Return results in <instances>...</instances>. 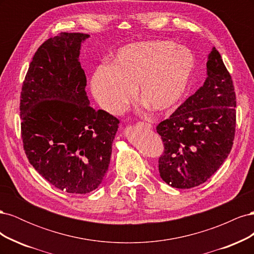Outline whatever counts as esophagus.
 <instances>
[{
    "mask_svg": "<svg viewBox=\"0 0 254 254\" xmlns=\"http://www.w3.org/2000/svg\"><path fill=\"white\" fill-rule=\"evenodd\" d=\"M140 124H141V125H145V126H147L148 128H150V126H151L150 124H148V123H144V122H140Z\"/></svg>",
    "mask_w": 254,
    "mask_h": 254,
    "instance_id": "34e87169",
    "label": "esophagus"
}]
</instances>
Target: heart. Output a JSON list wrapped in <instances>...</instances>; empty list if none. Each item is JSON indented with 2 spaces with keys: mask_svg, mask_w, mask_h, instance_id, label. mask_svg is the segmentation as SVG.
<instances>
[{
  "mask_svg": "<svg viewBox=\"0 0 254 254\" xmlns=\"http://www.w3.org/2000/svg\"><path fill=\"white\" fill-rule=\"evenodd\" d=\"M195 59L190 50L173 41L128 44L110 65L97 67L91 91L104 110L120 114L132 101L134 88L141 101L153 110H165L187 91Z\"/></svg>",
  "mask_w": 254,
  "mask_h": 254,
  "instance_id": "obj_1",
  "label": "heart"
}]
</instances>
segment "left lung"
Segmentation results:
<instances>
[{"label":"left lung","instance_id":"8db88e82","mask_svg":"<svg viewBox=\"0 0 254 254\" xmlns=\"http://www.w3.org/2000/svg\"><path fill=\"white\" fill-rule=\"evenodd\" d=\"M204 84L157 126L164 150L159 173L176 189L200 186L225 162L236 127L233 80L219 52L213 48Z\"/></svg>","mask_w":254,"mask_h":254}]
</instances>
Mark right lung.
<instances>
[{
  "mask_svg": "<svg viewBox=\"0 0 254 254\" xmlns=\"http://www.w3.org/2000/svg\"><path fill=\"white\" fill-rule=\"evenodd\" d=\"M89 35L61 32L44 41L29 64L20 96L21 137L29 163L71 194L97 189L108 171L120 121L89 106L79 63Z\"/></svg>",
  "mask_w": 254,
  "mask_h": 254,
  "instance_id": "right-lung-1",
  "label": "right lung"
}]
</instances>
